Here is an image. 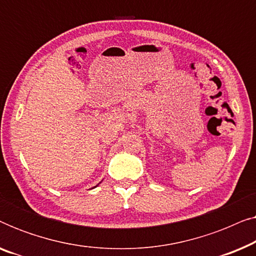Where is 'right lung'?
I'll return each mask as SVG.
<instances>
[{"mask_svg": "<svg viewBox=\"0 0 256 256\" xmlns=\"http://www.w3.org/2000/svg\"><path fill=\"white\" fill-rule=\"evenodd\" d=\"M94 188H96V186H94Z\"/></svg>", "mask_w": 256, "mask_h": 256, "instance_id": "right-lung-1", "label": "right lung"}]
</instances>
